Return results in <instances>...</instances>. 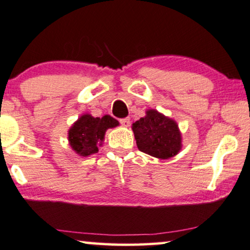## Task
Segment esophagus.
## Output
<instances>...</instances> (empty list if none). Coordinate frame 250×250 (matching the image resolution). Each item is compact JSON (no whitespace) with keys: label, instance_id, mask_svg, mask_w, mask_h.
Returning <instances> with one entry per match:
<instances>
[{"label":"esophagus","instance_id":"esophagus-1","mask_svg":"<svg viewBox=\"0 0 250 250\" xmlns=\"http://www.w3.org/2000/svg\"><path fill=\"white\" fill-rule=\"evenodd\" d=\"M119 123L124 126V127H128L129 126V118L126 117V118H121L119 119Z\"/></svg>","mask_w":250,"mask_h":250}]
</instances>
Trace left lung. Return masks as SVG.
Returning a JSON list of instances; mask_svg holds the SVG:
<instances>
[{
  "label": "left lung",
  "instance_id": "1",
  "mask_svg": "<svg viewBox=\"0 0 250 250\" xmlns=\"http://www.w3.org/2000/svg\"><path fill=\"white\" fill-rule=\"evenodd\" d=\"M136 146L140 151L159 159H168L178 153L182 147V135L172 119L157 110L146 111L132 126Z\"/></svg>",
  "mask_w": 250,
  "mask_h": 250
}]
</instances>
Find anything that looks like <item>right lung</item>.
Here are the masks:
<instances>
[{"label": "right lung", "instance_id": "obj_1", "mask_svg": "<svg viewBox=\"0 0 250 250\" xmlns=\"http://www.w3.org/2000/svg\"><path fill=\"white\" fill-rule=\"evenodd\" d=\"M117 125L116 119L108 115L103 118L83 115L68 131L70 146L82 157L97 153L99 143L104 140V132L108 128L116 127Z\"/></svg>", "mask_w": 250, "mask_h": 250}]
</instances>
